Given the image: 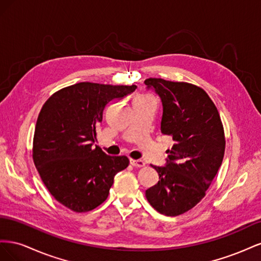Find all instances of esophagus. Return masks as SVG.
<instances>
[{
  "mask_svg": "<svg viewBox=\"0 0 261 261\" xmlns=\"http://www.w3.org/2000/svg\"><path fill=\"white\" fill-rule=\"evenodd\" d=\"M129 162L134 168H143V167H145V164H146L143 160H130Z\"/></svg>",
  "mask_w": 261,
  "mask_h": 261,
  "instance_id": "esophagus-1",
  "label": "esophagus"
}]
</instances>
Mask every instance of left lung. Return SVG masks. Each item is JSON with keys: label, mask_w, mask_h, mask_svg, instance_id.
<instances>
[{"label": "left lung", "mask_w": 261, "mask_h": 261, "mask_svg": "<svg viewBox=\"0 0 261 261\" xmlns=\"http://www.w3.org/2000/svg\"><path fill=\"white\" fill-rule=\"evenodd\" d=\"M145 85L161 100V133L175 141L164 167L152 165L159 181L146 197L156 211L175 217L203 198L218 173L225 149L223 126L215 103L199 87L161 78H149Z\"/></svg>", "instance_id": "obj_1"}]
</instances>
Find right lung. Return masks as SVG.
<instances>
[{"mask_svg": "<svg viewBox=\"0 0 261 261\" xmlns=\"http://www.w3.org/2000/svg\"><path fill=\"white\" fill-rule=\"evenodd\" d=\"M136 86L80 83L55 92L38 116L33 156L50 194L75 212L103 202L114 176L128 167L126 156H111L97 146V128L105 108Z\"/></svg>", "mask_w": 261, "mask_h": 261, "instance_id": "1", "label": "right lung"}]
</instances>
